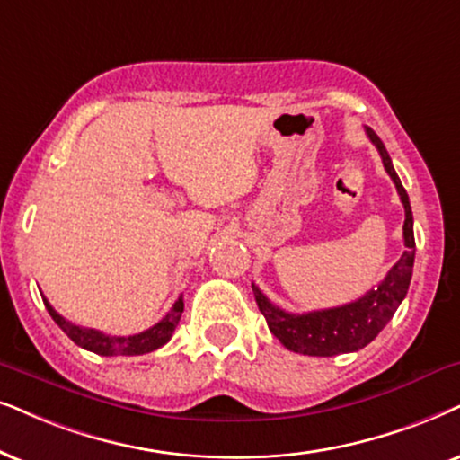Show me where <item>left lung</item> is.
Wrapping results in <instances>:
<instances>
[{
	"mask_svg": "<svg viewBox=\"0 0 460 460\" xmlns=\"http://www.w3.org/2000/svg\"><path fill=\"white\" fill-rule=\"evenodd\" d=\"M365 131H367L369 139L374 142L377 153H380L385 170L393 178L401 203H403L405 250L397 263L391 267V271L386 273L385 280L377 284V288L367 290L363 297L352 301V304L329 307V310H314L305 314L284 312L278 305H273L261 293L259 287L252 284L254 299H257L261 314L265 316L267 327L290 352L307 354V357H335V354L357 352L360 348L367 346L371 340H376V335L386 327V323L391 321L401 301L408 295L416 254L414 217H411L410 197L405 193L397 172H394L393 161L382 139L369 127Z\"/></svg>",
	"mask_w": 460,
	"mask_h": 460,
	"instance_id": "left-lung-1",
	"label": "left lung"
}]
</instances>
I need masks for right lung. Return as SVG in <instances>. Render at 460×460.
I'll use <instances>...</instances> for the list:
<instances>
[{
  "label": "right lung",
  "mask_w": 460,
  "mask_h": 460,
  "mask_svg": "<svg viewBox=\"0 0 460 460\" xmlns=\"http://www.w3.org/2000/svg\"><path fill=\"white\" fill-rule=\"evenodd\" d=\"M44 299V305L49 314L52 316V321L59 324L63 333H66L74 344H78L84 350L102 354V357H136V354H146L153 352L156 348L165 346L167 341L172 340L173 331H176V324L180 323V316L184 312V301L182 297H178L176 304L172 305V310L161 318L155 327H150L142 333L129 335V337H120V335H106L97 329H89V327H80V324L69 323L67 318H63L59 312L55 310L49 304V299Z\"/></svg>",
  "instance_id": "add662e5"
}]
</instances>
